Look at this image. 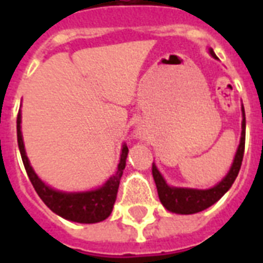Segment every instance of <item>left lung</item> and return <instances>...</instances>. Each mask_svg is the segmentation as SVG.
<instances>
[{"label": "left lung", "mask_w": 263, "mask_h": 263, "mask_svg": "<svg viewBox=\"0 0 263 263\" xmlns=\"http://www.w3.org/2000/svg\"><path fill=\"white\" fill-rule=\"evenodd\" d=\"M210 54L217 59L213 49H210ZM243 111V121H241V138L240 144L237 147L236 156L233 160V164L229 169L228 175L221 180L220 183L216 184L213 188L209 190H195V188H177L171 187L166 184L162 175L158 172V169L153 164V177L156 181L157 191L160 196L161 203L164 204L166 210L177 214H194L199 213L204 209L210 208L217 200L221 199V196L232 187L233 181L237 177V173L240 171L243 154H245V143H246V115L245 107H241Z\"/></svg>", "instance_id": "left-lung-1"}]
</instances>
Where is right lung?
Returning <instances> with one entry per match:
<instances>
[{"instance_id":"1","label":"right lung","mask_w":263,"mask_h":263,"mask_svg":"<svg viewBox=\"0 0 263 263\" xmlns=\"http://www.w3.org/2000/svg\"><path fill=\"white\" fill-rule=\"evenodd\" d=\"M20 123H22V115L18 111L17 143L20 154H22L23 164H24V168H26L31 184L34 185L36 194L45 202L47 208L65 220L80 222V224H94V222L106 220L113 210V204H115L117 191H119L120 179H121L123 171L125 168V160H127L128 156L127 144H123V148H121V156H120V164L117 166V171L106 183L103 184L102 187L86 192L57 191L54 188L49 187L43 183L34 172V169L31 168L30 161L27 158L26 150H24Z\"/></svg>"}]
</instances>
